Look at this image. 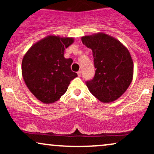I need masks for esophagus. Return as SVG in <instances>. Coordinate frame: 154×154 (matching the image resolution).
Wrapping results in <instances>:
<instances>
[{
  "mask_svg": "<svg viewBox=\"0 0 154 154\" xmlns=\"http://www.w3.org/2000/svg\"><path fill=\"white\" fill-rule=\"evenodd\" d=\"M77 75H78V77H80V76H81V72L80 71L77 72Z\"/></svg>",
  "mask_w": 154,
  "mask_h": 154,
  "instance_id": "obj_1",
  "label": "esophagus"
}]
</instances>
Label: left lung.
<instances>
[{
    "instance_id": "left-lung-1",
    "label": "left lung",
    "mask_w": 154,
    "mask_h": 154,
    "mask_svg": "<svg viewBox=\"0 0 154 154\" xmlns=\"http://www.w3.org/2000/svg\"><path fill=\"white\" fill-rule=\"evenodd\" d=\"M93 52L95 74L86 82L89 91L103 103H110L127 91L133 77V61L119 40L103 32L81 38Z\"/></svg>"
}]
</instances>
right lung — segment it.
Listing matches in <instances>:
<instances>
[{"mask_svg": "<svg viewBox=\"0 0 154 154\" xmlns=\"http://www.w3.org/2000/svg\"><path fill=\"white\" fill-rule=\"evenodd\" d=\"M73 38L48 35L33 44L23 57L22 74L29 91L44 103L57 101L77 77L71 69L73 60L64 58V50Z\"/></svg>", "mask_w": 154, "mask_h": 154, "instance_id": "add662e5", "label": "right lung"}]
</instances>
